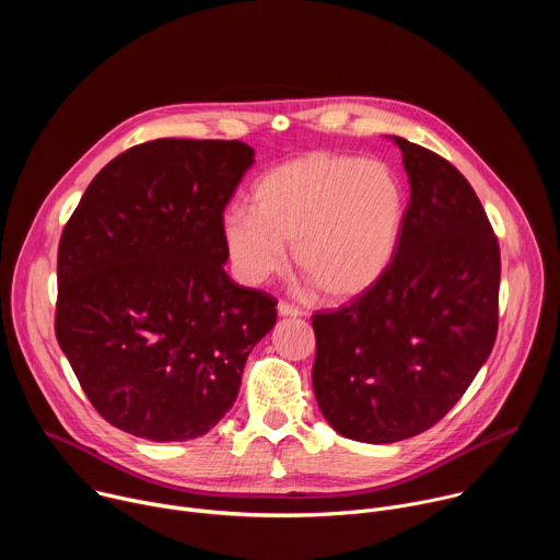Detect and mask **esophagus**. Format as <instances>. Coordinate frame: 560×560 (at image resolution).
Instances as JSON below:
<instances>
[{"instance_id":"1","label":"esophagus","mask_w":560,"mask_h":560,"mask_svg":"<svg viewBox=\"0 0 560 560\" xmlns=\"http://www.w3.org/2000/svg\"><path fill=\"white\" fill-rule=\"evenodd\" d=\"M277 310H279L281 316H301V314H303L301 307H296V305H292V303H288V301H279Z\"/></svg>"}]
</instances>
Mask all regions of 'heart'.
I'll return each instance as SVG.
<instances>
[{"label":"heart","mask_w":560,"mask_h":560,"mask_svg":"<svg viewBox=\"0 0 560 560\" xmlns=\"http://www.w3.org/2000/svg\"><path fill=\"white\" fill-rule=\"evenodd\" d=\"M408 197L383 162L310 152L264 173L253 208L234 206L223 217V244L236 268L259 283L288 264L328 299H352L389 270L406 223Z\"/></svg>","instance_id":"obj_1"}]
</instances>
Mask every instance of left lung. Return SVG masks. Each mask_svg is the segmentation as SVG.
<instances>
[{
	"label": "left lung",
	"instance_id": "8db88e82",
	"mask_svg": "<svg viewBox=\"0 0 560 560\" xmlns=\"http://www.w3.org/2000/svg\"><path fill=\"white\" fill-rule=\"evenodd\" d=\"M410 206L385 277L316 312L312 387L326 421L361 443L439 423L488 361L499 330L501 250L469 182L441 154L394 137Z\"/></svg>",
	"mask_w": 560,
	"mask_h": 560
}]
</instances>
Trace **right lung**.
<instances>
[{"label": "right lung", "instance_id": "1", "mask_svg": "<svg viewBox=\"0 0 560 560\" xmlns=\"http://www.w3.org/2000/svg\"><path fill=\"white\" fill-rule=\"evenodd\" d=\"M255 150L154 139L115 156L68 219L55 335L93 408L148 441L203 436L232 408L275 296L234 283L223 210Z\"/></svg>", "mask_w": 560, "mask_h": 560}]
</instances>
